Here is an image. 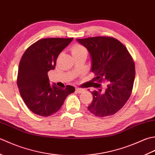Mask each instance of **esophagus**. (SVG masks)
<instances>
[{
	"label": "esophagus",
	"mask_w": 155,
	"mask_h": 155,
	"mask_svg": "<svg viewBox=\"0 0 155 155\" xmlns=\"http://www.w3.org/2000/svg\"><path fill=\"white\" fill-rule=\"evenodd\" d=\"M75 91H76L77 93H79V94H80V93H82V92H84V89H81V88H79V87H75Z\"/></svg>",
	"instance_id": "1"
}]
</instances>
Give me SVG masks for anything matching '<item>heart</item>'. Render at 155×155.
I'll use <instances>...</instances> for the list:
<instances>
[{
  "instance_id": "1",
  "label": "heart",
  "mask_w": 155,
  "mask_h": 155,
  "mask_svg": "<svg viewBox=\"0 0 155 155\" xmlns=\"http://www.w3.org/2000/svg\"><path fill=\"white\" fill-rule=\"evenodd\" d=\"M71 53L73 56L83 54V53H86L87 54V51L83 45H80V44H75V45L71 47Z\"/></svg>"
}]
</instances>
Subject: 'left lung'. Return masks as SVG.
Instances as JSON below:
<instances>
[{
    "label": "left lung",
    "instance_id": "left-lung-1",
    "mask_svg": "<svg viewBox=\"0 0 155 155\" xmlns=\"http://www.w3.org/2000/svg\"><path fill=\"white\" fill-rule=\"evenodd\" d=\"M76 41L87 49L90 55L91 71L95 74L93 81H105L106 86L98 83L91 86L93 100L87 107L98 117L114 114L130 97L135 78V66L127 49L118 40L109 37H94Z\"/></svg>",
    "mask_w": 155,
    "mask_h": 155
}]
</instances>
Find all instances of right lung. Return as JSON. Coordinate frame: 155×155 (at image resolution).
<instances>
[{
  "instance_id": "obj_1",
  "label": "right lung",
  "mask_w": 155,
  "mask_h": 155,
  "mask_svg": "<svg viewBox=\"0 0 155 155\" xmlns=\"http://www.w3.org/2000/svg\"><path fill=\"white\" fill-rule=\"evenodd\" d=\"M73 38H47L31 45L21 58L18 65L17 86L24 102L31 112L47 117L61 108L75 87H58L49 84L48 71L55 68L59 53Z\"/></svg>"
}]
</instances>
